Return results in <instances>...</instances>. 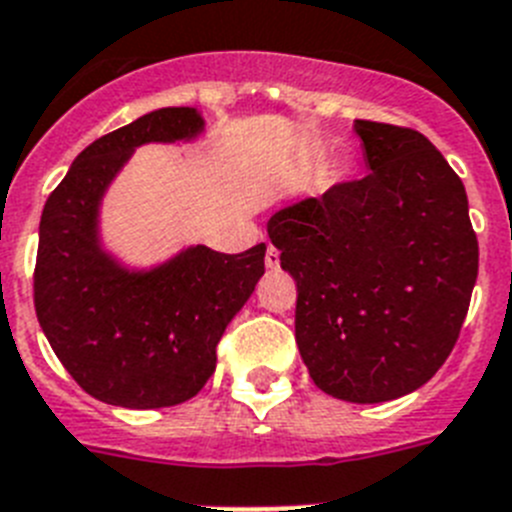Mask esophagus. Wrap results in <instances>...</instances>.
<instances>
[{"instance_id": "1", "label": "esophagus", "mask_w": 512, "mask_h": 512, "mask_svg": "<svg viewBox=\"0 0 512 512\" xmlns=\"http://www.w3.org/2000/svg\"><path fill=\"white\" fill-rule=\"evenodd\" d=\"M265 265H268L270 270H275L278 265H281V255H278V250H275L273 244H270L268 252H265Z\"/></svg>"}]
</instances>
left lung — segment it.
Returning <instances> with one entry per match:
<instances>
[{"label":"left lung","instance_id":"obj_1","mask_svg":"<svg viewBox=\"0 0 512 512\" xmlns=\"http://www.w3.org/2000/svg\"><path fill=\"white\" fill-rule=\"evenodd\" d=\"M363 180L268 221L296 281V345L314 384L379 404L420 389L459 340L479 244L464 182L420 131L355 121Z\"/></svg>","mask_w":512,"mask_h":512}]
</instances>
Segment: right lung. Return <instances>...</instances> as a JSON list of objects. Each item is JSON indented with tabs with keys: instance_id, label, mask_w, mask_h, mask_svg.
Returning a JSON list of instances; mask_svg holds the SVG:
<instances>
[{
	"instance_id": "right-lung-1",
	"label": "right lung",
	"mask_w": 512,
	"mask_h": 512,
	"mask_svg": "<svg viewBox=\"0 0 512 512\" xmlns=\"http://www.w3.org/2000/svg\"><path fill=\"white\" fill-rule=\"evenodd\" d=\"M203 128L195 108L151 110L92 141L43 206L35 314L71 379L105 404L159 410L195 397L265 273V244L242 255L193 244L141 270L102 247V198L133 151L193 141Z\"/></svg>"
}]
</instances>
